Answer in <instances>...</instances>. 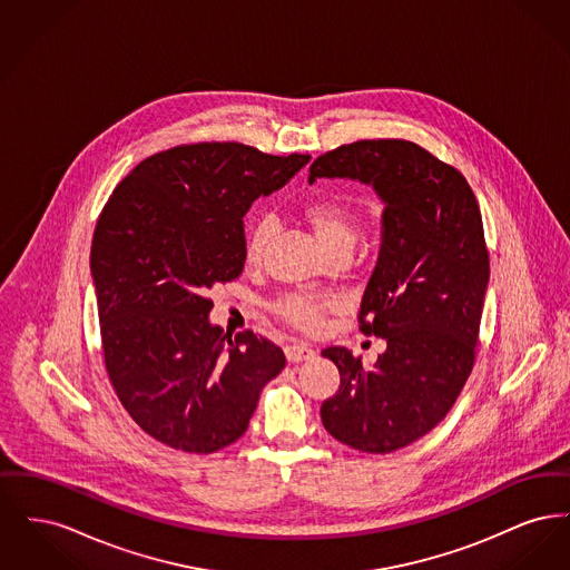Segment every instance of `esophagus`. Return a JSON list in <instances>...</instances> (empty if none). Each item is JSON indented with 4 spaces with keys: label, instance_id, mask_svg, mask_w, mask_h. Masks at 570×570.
I'll return each mask as SVG.
<instances>
[{
    "label": "esophagus",
    "instance_id": "34e87169",
    "mask_svg": "<svg viewBox=\"0 0 570 570\" xmlns=\"http://www.w3.org/2000/svg\"><path fill=\"white\" fill-rule=\"evenodd\" d=\"M284 353H286V358L291 361V363H301V361H309V358H314L316 353L307 346V344H303V342H295V344H288L286 348H284Z\"/></svg>",
    "mask_w": 570,
    "mask_h": 570
}]
</instances>
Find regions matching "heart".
I'll return each mask as SVG.
<instances>
[{"instance_id": "1", "label": "heart", "mask_w": 570, "mask_h": 570, "mask_svg": "<svg viewBox=\"0 0 570 570\" xmlns=\"http://www.w3.org/2000/svg\"><path fill=\"white\" fill-rule=\"evenodd\" d=\"M303 217L307 219L316 239L325 249L331 245L354 244V239H356V219H354L353 212L346 205H342L340 200H333V198L312 200L305 205ZM272 233V217H261L258 222H254L249 226L247 242H245V261L249 265H256L261 261L263 249L269 242ZM275 312L293 325L312 328V326L318 325L321 303L307 295H288L275 303Z\"/></svg>"}]
</instances>
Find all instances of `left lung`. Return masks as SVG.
<instances>
[{
    "label": "left lung",
    "mask_w": 570,
    "mask_h": 570,
    "mask_svg": "<svg viewBox=\"0 0 570 570\" xmlns=\"http://www.w3.org/2000/svg\"><path fill=\"white\" fill-rule=\"evenodd\" d=\"M307 179L358 181L384 205L358 318L386 351L370 367L344 346L323 351L340 389L321 416L342 444L391 453L434 430L472 372L489 282L481 209L460 170L402 138L342 145Z\"/></svg>",
    "instance_id": "1"
}]
</instances>
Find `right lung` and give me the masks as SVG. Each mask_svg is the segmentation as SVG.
Segmentation results:
<instances>
[{"mask_svg": "<svg viewBox=\"0 0 570 570\" xmlns=\"http://www.w3.org/2000/svg\"><path fill=\"white\" fill-rule=\"evenodd\" d=\"M307 163L181 145L132 168L102 209L89 265L107 372L138 428L170 449L207 455L239 440L286 365L265 337L214 325L207 293L244 272L252 203Z\"/></svg>", "mask_w": 570, "mask_h": 570, "instance_id": "add662e5", "label": "right lung"}]
</instances>
